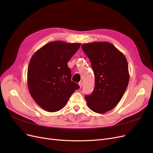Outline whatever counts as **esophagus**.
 <instances>
[{"instance_id":"34e87169","label":"esophagus","mask_w":153,"mask_h":153,"mask_svg":"<svg viewBox=\"0 0 153 153\" xmlns=\"http://www.w3.org/2000/svg\"><path fill=\"white\" fill-rule=\"evenodd\" d=\"M78 84H79V86H80V87L81 88V87H82V85H83V84H82V82H80L79 83H78Z\"/></svg>"}]
</instances>
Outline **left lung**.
Masks as SVG:
<instances>
[{"label": "left lung", "instance_id": "obj_1", "mask_svg": "<svg viewBox=\"0 0 153 153\" xmlns=\"http://www.w3.org/2000/svg\"><path fill=\"white\" fill-rule=\"evenodd\" d=\"M94 73L95 87L85 96L87 105L93 112L104 114L112 110L124 94L129 83L126 57L109 42H93L82 45Z\"/></svg>", "mask_w": 153, "mask_h": 153}]
</instances>
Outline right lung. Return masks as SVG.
Here are the masks:
<instances>
[{
    "label": "right lung",
    "mask_w": 153,
    "mask_h": 153,
    "mask_svg": "<svg viewBox=\"0 0 153 153\" xmlns=\"http://www.w3.org/2000/svg\"><path fill=\"white\" fill-rule=\"evenodd\" d=\"M80 43L52 41L32 55L27 70V84L32 98L49 112L61 110L75 90L68 62L79 49Z\"/></svg>",
    "instance_id": "right-lung-1"
}]
</instances>
